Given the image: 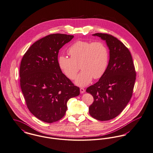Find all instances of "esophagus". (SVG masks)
Instances as JSON below:
<instances>
[{"instance_id":"1","label":"esophagus","mask_w":153,"mask_h":153,"mask_svg":"<svg viewBox=\"0 0 153 153\" xmlns=\"http://www.w3.org/2000/svg\"><path fill=\"white\" fill-rule=\"evenodd\" d=\"M80 93H81V94H83V93L85 92V90H84V88H81L80 89Z\"/></svg>"}]
</instances>
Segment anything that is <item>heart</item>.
<instances>
[{
  "instance_id": "obj_1",
  "label": "heart",
  "mask_w": 153,
  "mask_h": 153,
  "mask_svg": "<svg viewBox=\"0 0 153 153\" xmlns=\"http://www.w3.org/2000/svg\"><path fill=\"white\" fill-rule=\"evenodd\" d=\"M71 58L60 55L58 65L60 70L70 79H74L79 71H82L75 80L80 87L86 86L105 73L109 62V50L103 42L79 40L68 49Z\"/></svg>"
}]
</instances>
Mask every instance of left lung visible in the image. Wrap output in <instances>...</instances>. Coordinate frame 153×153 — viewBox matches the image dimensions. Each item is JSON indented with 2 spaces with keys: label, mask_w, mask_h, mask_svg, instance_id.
<instances>
[{
  "label": "left lung",
  "mask_w": 153,
  "mask_h": 153,
  "mask_svg": "<svg viewBox=\"0 0 153 153\" xmlns=\"http://www.w3.org/2000/svg\"><path fill=\"white\" fill-rule=\"evenodd\" d=\"M93 35L105 41L109 50V60L104 74L86 90L94 97L89 113L97 120L106 121L117 117L129 102L136 71L130 52L121 41L107 34Z\"/></svg>",
  "instance_id": "8db88e82"
}]
</instances>
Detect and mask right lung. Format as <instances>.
I'll return each instance as SVG.
<instances>
[{
  "mask_svg": "<svg viewBox=\"0 0 153 153\" xmlns=\"http://www.w3.org/2000/svg\"><path fill=\"white\" fill-rule=\"evenodd\" d=\"M73 35L53 34L34 43L25 52L20 68V87L27 108L38 119L52 123L63 118L67 102L80 94V88L62 73L59 49Z\"/></svg>",
  "mask_w": 153,
  "mask_h": 153,
  "instance_id": "obj_1",
  "label": "right lung"
}]
</instances>
